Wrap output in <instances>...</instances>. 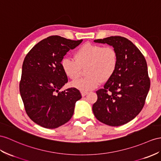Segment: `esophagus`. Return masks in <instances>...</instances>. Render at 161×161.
<instances>
[{
    "mask_svg": "<svg viewBox=\"0 0 161 161\" xmlns=\"http://www.w3.org/2000/svg\"><path fill=\"white\" fill-rule=\"evenodd\" d=\"M88 93V92H84V91H81V96L82 97H85Z\"/></svg>",
    "mask_w": 161,
    "mask_h": 161,
    "instance_id": "obj_1",
    "label": "esophagus"
}]
</instances>
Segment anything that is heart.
<instances>
[{
  "label": "heart",
  "mask_w": 161,
  "mask_h": 161,
  "mask_svg": "<svg viewBox=\"0 0 161 161\" xmlns=\"http://www.w3.org/2000/svg\"><path fill=\"white\" fill-rule=\"evenodd\" d=\"M75 59L64 57L61 67L69 79L76 80L86 68L87 76L72 83V86L84 92L98 87L101 81H107L113 76L118 66V53L112 46L86 43L75 53Z\"/></svg>",
  "instance_id": "obj_1"
}]
</instances>
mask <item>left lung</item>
<instances>
[{
  "instance_id": "1",
  "label": "left lung",
  "mask_w": 161,
  "mask_h": 161,
  "mask_svg": "<svg viewBox=\"0 0 161 161\" xmlns=\"http://www.w3.org/2000/svg\"><path fill=\"white\" fill-rule=\"evenodd\" d=\"M95 43L112 45L118 53V66L113 76L97 91L92 106L98 120L112 126L125 125L141 112L150 87L146 60L139 49L120 36L96 39Z\"/></svg>"
}]
</instances>
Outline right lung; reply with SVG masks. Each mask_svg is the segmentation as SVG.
Wrapping results in <instances>:
<instances>
[{
	"label": "right lung",
	"mask_w": 161,
	"mask_h": 161,
	"mask_svg": "<svg viewBox=\"0 0 161 161\" xmlns=\"http://www.w3.org/2000/svg\"><path fill=\"white\" fill-rule=\"evenodd\" d=\"M82 41L48 36L36 44L24 58L20 95L27 115L41 126L56 129L73 116L75 103L81 95L75 88L60 91L68 81L61 60Z\"/></svg>",
	"instance_id": "add662e5"
}]
</instances>
